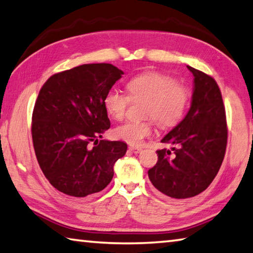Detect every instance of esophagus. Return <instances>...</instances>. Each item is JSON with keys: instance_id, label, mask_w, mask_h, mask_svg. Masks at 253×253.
Here are the masks:
<instances>
[{"instance_id": "34e87169", "label": "esophagus", "mask_w": 253, "mask_h": 253, "mask_svg": "<svg viewBox=\"0 0 253 253\" xmlns=\"http://www.w3.org/2000/svg\"><path fill=\"white\" fill-rule=\"evenodd\" d=\"M128 149H129V152L135 153V154H138L140 151H142V148L136 147V146H129V147H128Z\"/></svg>"}]
</instances>
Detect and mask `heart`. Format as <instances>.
<instances>
[{"mask_svg": "<svg viewBox=\"0 0 253 253\" xmlns=\"http://www.w3.org/2000/svg\"><path fill=\"white\" fill-rule=\"evenodd\" d=\"M128 95L117 89H110L104 97L106 113L115 121L125 117L130 100L146 99L144 116L153 117L163 128L176 125L185 113L188 102V90L181 83L169 76L147 71L139 74L126 84ZM153 119L143 122H127L114 130L117 139L138 146L153 134Z\"/></svg>", "mask_w": 253, "mask_h": 253, "instance_id": "heart-1", "label": "heart"}]
</instances>
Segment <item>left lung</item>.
Listing matches in <instances>:
<instances>
[{
    "mask_svg": "<svg viewBox=\"0 0 253 253\" xmlns=\"http://www.w3.org/2000/svg\"><path fill=\"white\" fill-rule=\"evenodd\" d=\"M194 77L190 110L163 143L172 151H157L156 165L148 177L161 193L187 199L202 193L212 183L223 162L228 128L219 85L212 77L187 66Z\"/></svg>",
    "mask_w": 253,
    "mask_h": 253,
    "instance_id": "1",
    "label": "left lung"
}]
</instances>
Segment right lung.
<instances>
[{"mask_svg": "<svg viewBox=\"0 0 253 253\" xmlns=\"http://www.w3.org/2000/svg\"><path fill=\"white\" fill-rule=\"evenodd\" d=\"M122 75L109 63H89L51 76L41 88L32 115L33 147L44 176L62 193L84 198L102 191L126 154V143L98 142L110 127L104 97Z\"/></svg>", "mask_w": 253, "mask_h": 253, "instance_id": "add662e5", "label": "right lung"}]
</instances>
